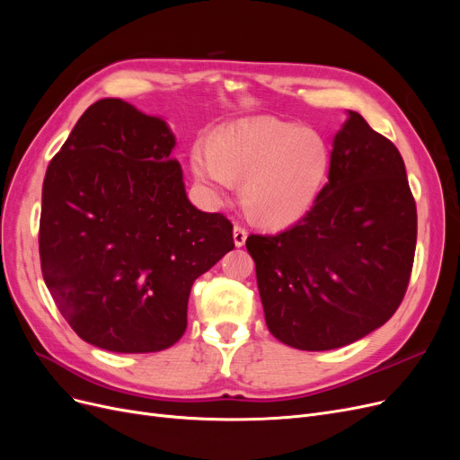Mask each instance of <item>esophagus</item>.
Masks as SVG:
<instances>
[{
	"instance_id": "1",
	"label": "esophagus",
	"mask_w": 460,
	"mask_h": 460,
	"mask_svg": "<svg viewBox=\"0 0 460 460\" xmlns=\"http://www.w3.org/2000/svg\"><path fill=\"white\" fill-rule=\"evenodd\" d=\"M245 240H247V230L242 225H235L234 226V243H235V247H243Z\"/></svg>"
}]
</instances>
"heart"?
Returning <instances> with one entry per match:
<instances>
[{
    "label": "heart",
    "mask_w": 460,
    "mask_h": 460,
    "mask_svg": "<svg viewBox=\"0 0 460 460\" xmlns=\"http://www.w3.org/2000/svg\"><path fill=\"white\" fill-rule=\"evenodd\" d=\"M332 163L326 137L314 128L272 117L232 122L191 153V171L215 191L226 178L242 182L245 215L264 228L294 225L311 211Z\"/></svg>",
    "instance_id": "b5f03b06"
}]
</instances>
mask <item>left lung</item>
<instances>
[{"mask_svg":"<svg viewBox=\"0 0 460 460\" xmlns=\"http://www.w3.org/2000/svg\"><path fill=\"white\" fill-rule=\"evenodd\" d=\"M245 247L276 340L328 351L365 338L397 311L414 262L416 203L399 149L349 111L311 211Z\"/></svg>","mask_w":460,"mask_h":460,"instance_id":"1","label":"left lung"}]
</instances>
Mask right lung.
Wrapping results in <instances>:
<instances>
[{
	"instance_id": "right-lung-1",
	"label": "right lung",
	"mask_w": 460,
	"mask_h": 460,
	"mask_svg": "<svg viewBox=\"0 0 460 460\" xmlns=\"http://www.w3.org/2000/svg\"><path fill=\"white\" fill-rule=\"evenodd\" d=\"M172 147L164 120L107 97L46 171L41 274L66 323L102 349L174 345L196 278L234 249L232 222L190 203Z\"/></svg>"
}]
</instances>
